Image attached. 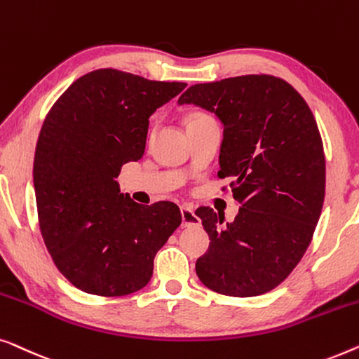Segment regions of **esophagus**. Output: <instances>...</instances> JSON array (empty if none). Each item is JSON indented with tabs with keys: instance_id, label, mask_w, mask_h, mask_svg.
<instances>
[{
	"instance_id": "obj_1",
	"label": "esophagus",
	"mask_w": 359,
	"mask_h": 359,
	"mask_svg": "<svg viewBox=\"0 0 359 359\" xmlns=\"http://www.w3.org/2000/svg\"><path fill=\"white\" fill-rule=\"evenodd\" d=\"M180 213H182V226H184V228H194V226L201 224L200 218L195 215V211L191 210L190 206H182Z\"/></svg>"
}]
</instances>
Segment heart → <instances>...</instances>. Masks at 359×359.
<instances>
[{
  "label": "heart",
  "instance_id": "b5f03b06",
  "mask_svg": "<svg viewBox=\"0 0 359 359\" xmlns=\"http://www.w3.org/2000/svg\"><path fill=\"white\" fill-rule=\"evenodd\" d=\"M213 117H211L210 114L206 112H201V110H195V112L189 114V117H187V125L191 127V125H198V123H206V122H213Z\"/></svg>",
  "mask_w": 359,
  "mask_h": 359
}]
</instances>
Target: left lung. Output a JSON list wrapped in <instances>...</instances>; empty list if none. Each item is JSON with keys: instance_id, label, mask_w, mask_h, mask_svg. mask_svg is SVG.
Listing matches in <instances>:
<instances>
[{"instance_id": "obj_1", "label": "left lung", "mask_w": 359, "mask_h": 359, "mask_svg": "<svg viewBox=\"0 0 359 359\" xmlns=\"http://www.w3.org/2000/svg\"><path fill=\"white\" fill-rule=\"evenodd\" d=\"M179 104L200 105L224 123L218 175L232 179L241 205L226 226L210 206L195 211L211 241L196 275L224 296L269 292L299 264L324 205L325 154L314 115L290 83L271 74L194 84Z\"/></svg>"}]
</instances>
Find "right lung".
Instances as JSON below:
<instances>
[{"instance_id":"1","label":"right lung","mask_w":359,"mask_h":359,"mask_svg":"<svg viewBox=\"0 0 359 359\" xmlns=\"http://www.w3.org/2000/svg\"><path fill=\"white\" fill-rule=\"evenodd\" d=\"M185 86L100 68L48 110L34 156L39 228L55 266L81 291L112 297L144 287L180 226L177 205L135 203L117 179L143 156L149 115Z\"/></svg>"}]
</instances>
